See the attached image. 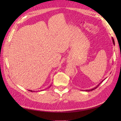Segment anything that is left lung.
I'll list each match as a JSON object with an SVG mask.
<instances>
[{"label": "left lung", "mask_w": 121, "mask_h": 121, "mask_svg": "<svg viewBox=\"0 0 121 121\" xmlns=\"http://www.w3.org/2000/svg\"><path fill=\"white\" fill-rule=\"evenodd\" d=\"M112 42H113V45H115V41H114V40H113V38L112 37ZM106 79V78H105ZM105 79H104V80H102V81L100 82V83H99L98 84V85L96 86V87H94L93 88H92V89H89V90H84V91H92V90H94V89H95L96 88H97L99 86V85H100V83H101L102 82H103L104 81V80Z\"/></svg>", "instance_id": "1"}]
</instances>
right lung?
<instances>
[{
    "mask_svg": "<svg viewBox=\"0 0 121 121\" xmlns=\"http://www.w3.org/2000/svg\"><path fill=\"white\" fill-rule=\"evenodd\" d=\"M50 86H51V85H50ZM50 87V86H49V87ZM29 91H31V92H32V91H33L32 90H29Z\"/></svg>",
    "mask_w": 121,
    "mask_h": 121,
    "instance_id": "1",
    "label": "right lung"
}]
</instances>
